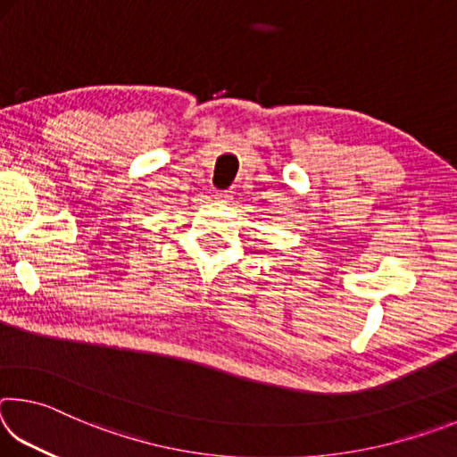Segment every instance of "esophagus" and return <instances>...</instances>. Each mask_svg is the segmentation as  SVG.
Listing matches in <instances>:
<instances>
[{
  "instance_id": "1",
  "label": "esophagus",
  "mask_w": 457,
  "mask_h": 457,
  "mask_svg": "<svg viewBox=\"0 0 457 457\" xmlns=\"http://www.w3.org/2000/svg\"><path fill=\"white\" fill-rule=\"evenodd\" d=\"M215 199L221 201V204H229V201L234 199V193H231V191H218V193H215Z\"/></svg>"
}]
</instances>
